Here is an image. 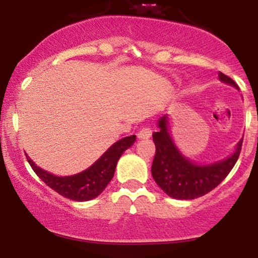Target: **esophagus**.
I'll return each mask as SVG.
<instances>
[{"mask_svg":"<svg viewBox=\"0 0 258 258\" xmlns=\"http://www.w3.org/2000/svg\"><path fill=\"white\" fill-rule=\"evenodd\" d=\"M152 137V130L149 127H146V128H142L141 131L138 132V138L139 139H148Z\"/></svg>","mask_w":258,"mask_h":258,"instance_id":"1","label":"esophagus"}]
</instances>
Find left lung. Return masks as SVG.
<instances>
[{
    "instance_id": "8db88e82",
    "label": "left lung",
    "mask_w": 258,
    "mask_h": 258,
    "mask_svg": "<svg viewBox=\"0 0 258 258\" xmlns=\"http://www.w3.org/2000/svg\"><path fill=\"white\" fill-rule=\"evenodd\" d=\"M220 81L239 90L235 82L224 74H218ZM158 132L153 133L156 153L152 176L168 197L178 200H193L215 189L228 176L241 150L242 138L227 158L209 164L194 162L179 150L170 132V117L164 115L158 121Z\"/></svg>"
}]
</instances>
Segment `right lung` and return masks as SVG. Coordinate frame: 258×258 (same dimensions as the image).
Returning <instances> with one entry per match:
<instances>
[{"label": "right lung", "instance_id": "obj_1", "mask_svg": "<svg viewBox=\"0 0 258 258\" xmlns=\"http://www.w3.org/2000/svg\"><path fill=\"white\" fill-rule=\"evenodd\" d=\"M135 142V135L121 138L120 141L115 142L93 165L72 176H55L38 167L28 155L26 159L34 172L61 197L74 201H88L102 194L114 177L115 168L121 155L131 148Z\"/></svg>", "mask_w": 258, "mask_h": 258}]
</instances>
